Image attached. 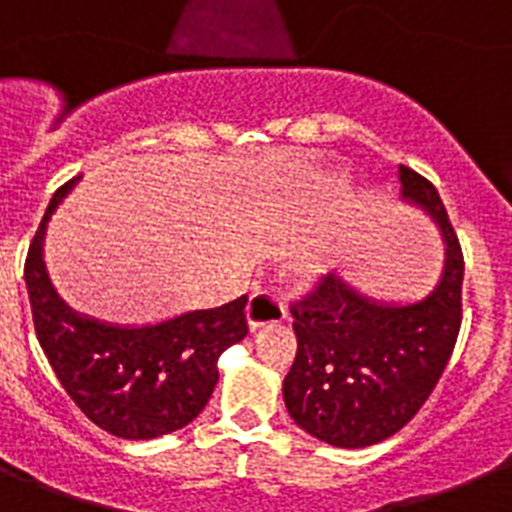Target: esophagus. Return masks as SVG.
Returning a JSON list of instances; mask_svg holds the SVG:
<instances>
[{"mask_svg":"<svg viewBox=\"0 0 512 512\" xmlns=\"http://www.w3.org/2000/svg\"><path fill=\"white\" fill-rule=\"evenodd\" d=\"M287 306L280 295L274 293H253L246 306V324L251 332L266 327V324L285 322Z\"/></svg>","mask_w":512,"mask_h":512,"instance_id":"34e87169","label":"esophagus"}]
</instances>
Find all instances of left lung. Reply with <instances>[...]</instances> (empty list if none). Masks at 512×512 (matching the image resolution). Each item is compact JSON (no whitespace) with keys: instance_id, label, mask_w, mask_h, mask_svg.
I'll list each match as a JSON object with an SVG mask.
<instances>
[{"instance_id":"1","label":"left lung","mask_w":512,"mask_h":512,"mask_svg":"<svg viewBox=\"0 0 512 512\" xmlns=\"http://www.w3.org/2000/svg\"><path fill=\"white\" fill-rule=\"evenodd\" d=\"M400 201L432 219L445 246L432 290L413 301H387L324 277L295 303V361L282 382L295 424L332 447L377 445L400 432L432 395L460 329L463 253L437 188L398 167Z\"/></svg>"}]
</instances>
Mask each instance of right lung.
I'll list each match as a JSON object with an SVG mask.
<instances>
[{
  "mask_svg": "<svg viewBox=\"0 0 512 512\" xmlns=\"http://www.w3.org/2000/svg\"><path fill=\"white\" fill-rule=\"evenodd\" d=\"M80 177L54 193L25 261L33 327L59 384L99 429L154 439L188 426L209 403L219 356L246 337V295L154 324H112L80 314L57 293L44 246L52 214Z\"/></svg>",
  "mask_w": 512,
  "mask_h": 512,
  "instance_id": "right-lung-1",
  "label": "right lung"
}]
</instances>
